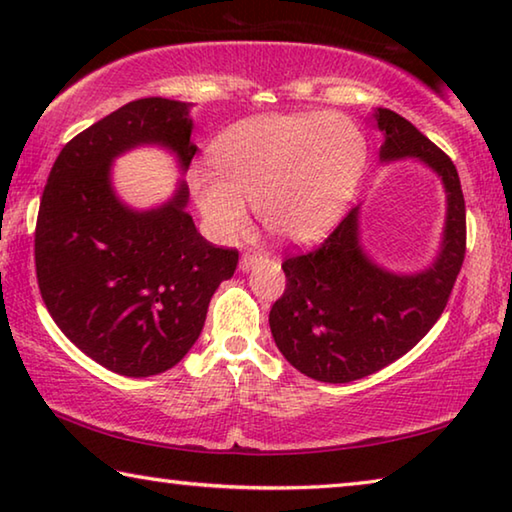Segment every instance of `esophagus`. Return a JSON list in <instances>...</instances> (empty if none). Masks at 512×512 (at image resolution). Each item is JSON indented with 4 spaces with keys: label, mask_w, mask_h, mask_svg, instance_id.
Instances as JSON below:
<instances>
[{
    "label": "esophagus",
    "mask_w": 512,
    "mask_h": 512,
    "mask_svg": "<svg viewBox=\"0 0 512 512\" xmlns=\"http://www.w3.org/2000/svg\"><path fill=\"white\" fill-rule=\"evenodd\" d=\"M264 259H266L264 250H248V253L241 255L239 268H241V271H250V268L257 266L259 262H264Z\"/></svg>",
    "instance_id": "34e87169"
}]
</instances>
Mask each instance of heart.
Wrapping results in <instances>:
<instances>
[{
  "label": "heart",
  "instance_id": "heart-1",
  "mask_svg": "<svg viewBox=\"0 0 512 512\" xmlns=\"http://www.w3.org/2000/svg\"><path fill=\"white\" fill-rule=\"evenodd\" d=\"M210 162L214 171L192 169L189 187L216 239L246 235L248 203L273 237L311 241L357 192L366 140L339 112L259 115L228 128Z\"/></svg>",
  "mask_w": 512,
  "mask_h": 512
}]
</instances>
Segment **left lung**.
I'll use <instances>...</instances> for the list:
<instances>
[{
  "label": "left lung",
  "mask_w": 512,
  "mask_h": 512,
  "mask_svg": "<svg viewBox=\"0 0 512 512\" xmlns=\"http://www.w3.org/2000/svg\"><path fill=\"white\" fill-rule=\"evenodd\" d=\"M381 162L418 158L447 192L443 246L429 268L397 275L377 266L359 241V207L318 248L287 255V289L268 314L271 334L293 368L327 384L368 377L409 352L447 307L465 259V198L454 162L409 119L375 110Z\"/></svg>",
  "instance_id": "left-lung-1"
}]
</instances>
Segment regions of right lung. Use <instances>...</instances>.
I'll return each mask as SVG.
<instances>
[{"label": "right lung", "mask_w": 512, "mask_h": 512, "mask_svg": "<svg viewBox=\"0 0 512 512\" xmlns=\"http://www.w3.org/2000/svg\"><path fill=\"white\" fill-rule=\"evenodd\" d=\"M189 103L137 99L69 140L49 171L36 223V275L69 341L117 375L176 366L201 336L214 291L239 253L216 248L185 212V180L155 210L117 198L112 160L160 144L189 169L196 155Z\"/></svg>", "instance_id": "1"}]
</instances>
